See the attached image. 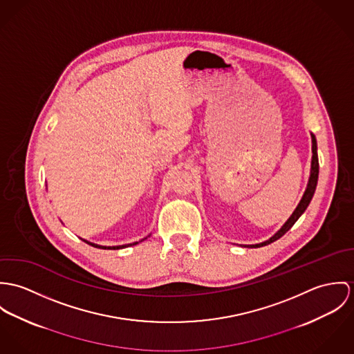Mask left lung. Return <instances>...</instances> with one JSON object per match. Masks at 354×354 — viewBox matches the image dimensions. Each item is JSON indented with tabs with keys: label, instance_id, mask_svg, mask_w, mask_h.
<instances>
[{
	"label": "left lung",
	"instance_id": "8db88e82",
	"mask_svg": "<svg viewBox=\"0 0 354 354\" xmlns=\"http://www.w3.org/2000/svg\"><path fill=\"white\" fill-rule=\"evenodd\" d=\"M311 138H313V161H311V174H310V179H308V185H307V189L304 192V196L301 198V201L299 202L297 207L295 209V212L292 213V216L288 218V221L281 227V230L272 236L269 240L266 241H262L259 244H251V245H245V247H263V245H268L270 243H273L275 240H278L281 236L285 235L292 227L293 224L299 220V217L306 212V209L308 207L313 196H314L315 189H316V185H317V176H319V160H317V147H316V138H315L314 134H311Z\"/></svg>",
	"mask_w": 354,
	"mask_h": 354
}]
</instances>
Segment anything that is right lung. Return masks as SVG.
I'll list each match as a JSON object with an SVG mask.
<instances>
[{
  "instance_id": "1",
  "label": "right lung",
  "mask_w": 354,
  "mask_h": 354,
  "mask_svg": "<svg viewBox=\"0 0 354 354\" xmlns=\"http://www.w3.org/2000/svg\"><path fill=\"white\" fill-rule=\"evenodd\" d=\"M147 239V237H145ZM84 240V239H82ZM144 240V239H142ZM86 244H91L92 247H96V248H103V250H119V248H124V247H129V245H134V244H138V241L136 243H130V244H123V245H113V247H107V245H99V244H95V243H91V241H86L84 240Z\"/></svg>"
}]
</instances>
